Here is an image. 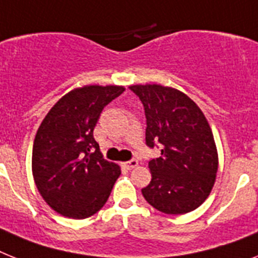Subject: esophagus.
Returning <instances> with one entry per match:
<instances>
[{
    "label": "esophagus",
    "mask_w": 258,
    "mask_h": 258,
    "mask_svg": "<svg viewBox=\"0 0 258 258\" xmlns=\"http://www.w3.org/2000/svg\"><path fill=\"white\" fill-rule=\"evenodd\" d=\"M122 165H124V167H126L127 170H132V169H134V167H137L138 161L137 159H131V161H127V162L122 163Z\"/></svg>",
    "instance_id": "obj_1"
}]
</instances>
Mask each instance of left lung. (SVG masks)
I'll list each match as a JSON object with an SVG mask.
<instances>
[{"mask_svg":"<svg viewBox=\"0 0 258 258\" xmlns=\"http://www.w3.org/2000/svg\"><path fill=\"white\" fill-rule=\"evenodd\" d=\"M129 88L146 116V145L161 144V157L149 161L152 180L142 195L155 210L182 215L197 210L214 187L219 158L214 134L201 108L183 92L161 84Z\"/></svg>","mask_w":258,"mask_h":258,"instance_id":"1","label":"left lung"}]
</instances>
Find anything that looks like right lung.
Listing matches in <instances>:
<instances>
[{
	"instance_id": "right-lung-1",
	"label": "right lung",
	"mask_w": 258,
	"mask_h": 258,
	"mask_svg": "<svg viewBox=\"0 0 258 258\" xmlns=\"http://www.w3.org/2000/svg\"><path fill=\"white\" fill-rule=\"evenodd\" d=\"M124 91L121 86L72 89L38 127L31 159L34 182L57 214L86 219L108 201L121 170L103 158L93 129L104 106Z\"/></svg>"
}]
</instances>
